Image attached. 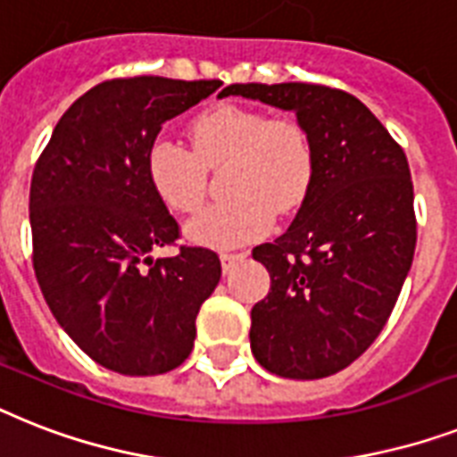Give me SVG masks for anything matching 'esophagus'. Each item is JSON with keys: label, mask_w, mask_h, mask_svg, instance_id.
Listing matches in <instances>:
<instances>
[{"label": "esophagus", "mask_w": 457, "mask_h": 457, "mask_svg": "<svg viewBox=\"0 0 457 457\" xmlns=\"http://www.w3.org/2000/svg\"><path fill=\"white\" fill-rule=\"evenodd\" d=\"M246 255H248L246 251H241V253H220L222 270H225V272H229V270H232V267H235L239 261H244Z\"/></svg>", "instance_id": "obj_1"}]
</instances>
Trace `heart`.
<instances>
[{
	"label": "heart",
	"mask_w": 457,
	"mask_h": 457,
	"mask_svg": "<svg viewBox=\"0 0 457 457\" xmlns=\"http://www.w3.org/2000/svg\"><path fill=\"white\" fill-rule=\"evenodd\" d=\"M190 147L166 136L147 147L145 170L152 190L176 213H195L206 196V170H222L229 196L187 222V237L216 248L241 246L272 228L274 211L291 213L314 183V147L307 131L288 117L218 105L187 129Z\"/></svg>",
	"instance_id": "b5f03b06"
}]
</instances>
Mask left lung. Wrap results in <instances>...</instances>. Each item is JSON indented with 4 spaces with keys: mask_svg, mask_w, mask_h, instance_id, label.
<instances>
[{
    "mask_svg": "<svg viewBox=\"0 0 457 457\" xmlns=\"http://www.w3.org/2000/svg\"><path fill=\"white\" fill-rule=\"evenodd\" d=\"M293 110L312 140L314 183L291 228L253 248L270 293L251 310V350L281 378L317 380L347 369L380 336L418 239L402 145L352 94L321 84H232Z\"/></svg>",
    "mask_w": 457,
    "mask_h": 457,
    "instance_id": "8db88e82",
    "label": "left lung"
}]
</instances>
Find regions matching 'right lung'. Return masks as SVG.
<instances>
[{"label":"right lung","mask_w":457,"mask_h":457,"mask_svg":"<svg viewBox=\"0 0 457 457\" xmlns=\"http://www.w3.org/2000/svg\"><path fill=\"white\" fill-rule=\"evenodd\" d=\"M220 87L107 79L74 100L37 159L29 228L44 300L88 357L124 376H157L190 357L199 307L220 281L209 248L152 258L180 228L145 170L162 124Z\"/></svg>","instance_id":"right-lung-1"}]
</instances>
